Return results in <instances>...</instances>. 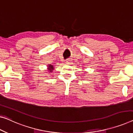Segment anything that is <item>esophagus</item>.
Returning a JSON list of instances; mask_svg holds the SVG:
<instances>
[{
  "label": "esophagus",
  "instance_id": "obj_1",
  "mask_svg": "<svg viewBox=\"0 0 133 133\" xmlns=\"http://www.w3.org/2000/svg\"><path fill=\"white\" fill-rule=\"evenodd\" d=\"M66 61V63H67V64H70V63H71L72 62V59H71V58L67 59Z\"/></svg>",
  "mask_w": 133,
  "mask_h": 133
}]
</instances>
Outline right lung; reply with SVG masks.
Wrapping results in <instances>:
<instances>
[{
  "label": "right lung",
  "instance_id": "1",
  "mask_svg": "<svg viewBox=\"0 0 133 133\" xmlns=\"http://www.w3.org/2000/svg\"><path fill=\"white\" fill-rule=\"evenodd\" d=\"M48 66H49L48 69H49V72H52V70H53V69H54V68H53V66H52V65H51L50 64Z\"/></svg>",
  "mask_w": 133,
  "mask_h": 133
}]
</instances>
